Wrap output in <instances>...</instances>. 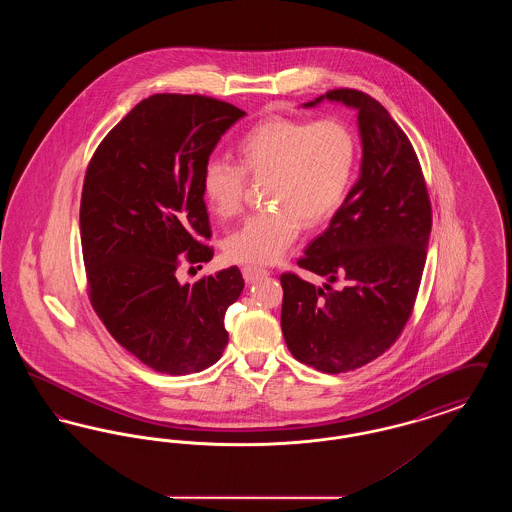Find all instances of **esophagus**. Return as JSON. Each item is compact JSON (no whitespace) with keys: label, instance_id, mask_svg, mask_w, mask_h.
Here are the masks:
<instances>
[{"label":"esophagus","instance_id":"obj_1","mask_svg":"<svg viewBox=\"0 0 512 512\" xmlns=\"http://www.w3.org/2000/svg\"><path fill=\"white\" fill-rule=\"evenodd\" d=\"M242 272H244L245 282H249V284L257 282L259 278L268 274L267 268L255 267V265H247V267L242 268Z\"/></svg>","mask_w":512,"mask_h":512}]
</instances>
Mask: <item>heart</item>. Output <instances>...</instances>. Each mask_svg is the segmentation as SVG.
Returning a JSON list of instances; mask_svg holds the SVG:
<instances>
[{
  "label": "heart",
  "instance_id": "obj_1",
  "mask_svg": "<svg viewBox=\"0 0 512 512\" xmlns=\"http://www.w3.org/2000/svg\"><path fill=\"white\" fill-rule=\"evenodd\" d=\"M238 165L205 161L201 192L213 215L228 220L244 205L245 178L265 182V211L251 215L224 244L232 261H278L305 228L332 219L347 195L359 163V138L349 122L270 117L251 126L236 146Z\"/></svg>",
  "mask_w": 512,
  "mask_h": 512
}]
</instances>
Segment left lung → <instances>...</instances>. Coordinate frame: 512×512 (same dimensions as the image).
Listing matches in <instances>:
<instances>
[{
	"label": "left lung",
	"mask_w": 512,
	"mask_h": 512,
	"mask_svg": "<svg viewBox=\"0 0 512 512\" xmlns=\"http://www.w3.org/2000/svg\"><path fill=\"white\" fill-rule=\"evenodd\" d=\"M324 98L357 107L363 167L328 230L297 261L328 282L318 288L284 272L280 322L299 363L340 374L378 359L405 330L426 265L432 203L411 140L380 101L336 88L307 107Z\"/></svg>",
	"instance_id": "8db88e82"
}]
</instances>
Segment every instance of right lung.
Here are the masks:
<instances>
[{"instance_id":"obj_1","label":"right lung","mask_w":512,"mask_h":512,"mask_svg":"<svg viewBox=\"0 0 512 512\" xmlns=\"http://www.w3.org/2000/svg\"><path fill=\"white\" fill-rule=\"evenodd\" d=\"M245 113L201 94L140 101L94 151L82 186L80 240L88 297L107 332L171 376L215 365L224 315L244 290L238 267L180 284L178 268L213 259L201 171Z\"/></svg>"}]
</instances>
